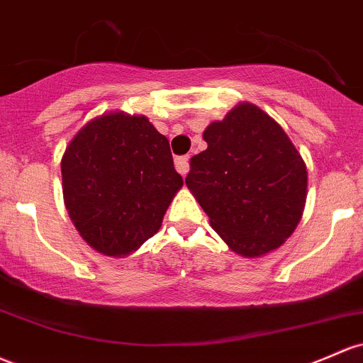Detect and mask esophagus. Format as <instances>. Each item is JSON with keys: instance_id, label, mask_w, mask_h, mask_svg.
I'll return each instance as SVG.
<instances>
[{"instance_id": "34e87169", "label": "esophagus", "mask_w": 363, "mask_h": 363, "mask_svg": "<svg viewBox=\"0 0 363 363\" xmlns=\"http://www.w3.org/2000/svg\"><path fill=\"white\" fill-rule=\"evenodd\" d=\"M175 169L181 175H186L189 172V158L188 157H179L175 158Z\"/></svg>"}]
</instances>
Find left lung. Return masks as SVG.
I'll list each match as a JSON object with an SVG mask.
<instances>
[{
    "instance_id": "8db88e82",
    "label": "left lung",
    "mask_w": 363,
    "mask_h": 363,
    "mask_svg": "<svg viewBox=\"0 0 363 363\" xmlns=\"http://www.w3.org/2000/svg\"><path fill=\"white\" fill-rule=\"evenodd\" d=\"M208 148L191 158L186 186L234 253L265 257L300 224L306 165L279 123L248 101L203 133Z\"/></svg>"
}]
</instances>
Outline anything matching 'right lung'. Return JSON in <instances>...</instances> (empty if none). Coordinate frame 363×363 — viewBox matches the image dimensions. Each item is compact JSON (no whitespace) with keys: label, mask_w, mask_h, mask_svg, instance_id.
Instances as JSON below:
<instances>
[{"label":"right lung","mask_w":363,"mask_h":363,"mask_svg":"<svg viewBox=\"0 0 363 363\" xmlns=\"http://www.w3.org/2000/svg\"><path fill=\"white\" fill-rule=\"evenodd\" d=\"M182 184L169 139L145 115L106 111L91 118L62 157L72 224L106 257H127L155 236Z\"/></svg>","instance_id":"obj_1"}]
</instances>
